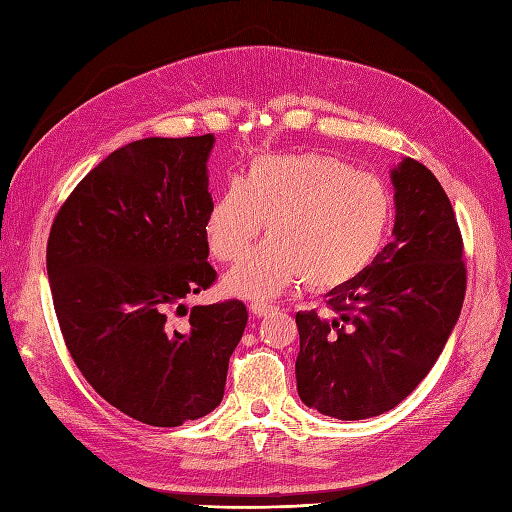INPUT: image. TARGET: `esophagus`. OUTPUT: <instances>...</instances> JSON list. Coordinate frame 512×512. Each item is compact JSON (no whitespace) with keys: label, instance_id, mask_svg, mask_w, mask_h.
Returning <instances> with one entry per match:
<instances>
[{"label":"esophagus","instance_id":"34e87169","mask_svg":"<svg viewBox=\"0 0 512 512\" xmlns=\"http://www.w3.org/2000/svg\"><path fill=\"white\" fill-rule=\"evenodd\" d=\"M273 310H277L275 303H268V301H253L250 303V312L255 314V317H266Z\"/></svg>","mask_w":512,"mask_h":512}]
</instances>
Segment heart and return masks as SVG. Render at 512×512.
<instances>
[{
	"instance_id": "obj_1",
	"label": "heart",
	"mask_w": 512,
	"mask_h": 512,
	"mask_svg": "<svg viewBox=\"0 0 512 512\" xmlns=\"http://www.w3.org/2000/svg\"><path fill=\"white\" fill-rule=\"evenodd\" d=\"M394 202L372 173L323 154L262 156L211 204L204 235L220 262H237L268 220L270 239L226 275L233 295L273 297L295 281L350 284L383 248Z\"/></svg>"
}]
</instances>
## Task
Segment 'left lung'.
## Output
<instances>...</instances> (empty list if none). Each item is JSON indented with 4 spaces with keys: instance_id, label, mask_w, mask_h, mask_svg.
<instances>
[{
    "instance_id": "8db88e82",
    "label": "left lung",
    "mask_w": 512,
    "mask_h": 512,
    "mask_svg": "<svg viewBox=\"0 0 512 512\" xmlns=\"http://www.w3.org/2000/svg\"><path fill=\"white\" fill-rule=\"evenodd\" d=\"M394 239L365 273L328 292V314L297 312V391L339 420L394 409L429 374L458 323L466 266L453 206L413 158L391 169Z\"/></svg>"
}]
</instances>
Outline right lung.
Wrapping results in <instances>:
<instances>
[{
	"label": "right lung",
	"mask_w": 512,
	"mask_h": 512,
	"mask_svg": "<svg viewBox=\"0 0 512 512\" xmlns=\"http://www.w3.org/2000/svg\"><path fill=\"white\" fill-rule=\"evenodd\" d=\"M213 143L204 134L116 149L76 184L48 237L54 312L76 367L151 427H180L220 405L248 321L237 299L193 306L184 328L167 319L217 277L204 235Z\"/></svg>",
	"instance_id": "add662e5"
}]
</instances>
